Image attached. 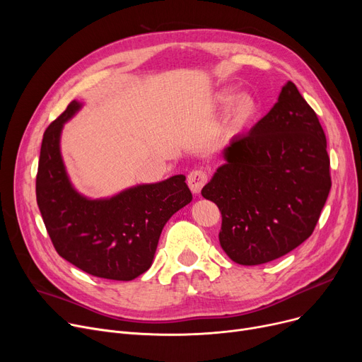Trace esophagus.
<instances>
[{
    "label": "esophagus",
    "instance_id": "34e87169",
    "mask_svg": "<svg viewBox=\"0 0 362 362\" xmlns=\"http://www.w3.org/2000/svg\"><path fill=\"white\" fill-rule=\"evenodd\" d=\"M208 182V176L204 170H192L187 175V185L194 194H199L204 185Z\"/></svg>",
    "mask_w": 362,
    "mask_h": 362
}]
</instances>
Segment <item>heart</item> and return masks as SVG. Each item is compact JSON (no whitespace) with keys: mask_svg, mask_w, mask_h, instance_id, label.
<instances>
[{"mask_svg":"<svg viewBox=\"0 0 362 362\" xmlns=\"http://www.w3.org/2000/svg\"><path fill=\"white\" fill-rule=\"evenodd\" d=\"M233 97L235 95L232 89L220 90L216 95L214 104L218 108H224L227 104H230ZM257 114H258V104L251 95L248 93L238 95L234 103L230 105L229 114H227V127H229V130L232 132H238L248 126L250 123H252L254 119L257 117Z\"/></svg>","mask_w":362,"mask_h":362,"instance_id":"obj_1","label":"heart"}]
</instances>
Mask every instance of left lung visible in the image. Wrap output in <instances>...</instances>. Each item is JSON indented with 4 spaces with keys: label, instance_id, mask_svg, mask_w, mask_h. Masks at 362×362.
Segmentation results:
<instances>
[{
    "label": "left lung",
    "instance_id": "8db88e82",
    "mask_svg": "<svg viewBox=\"0 0 362 362\" xmlns=\"http://www.w3.org/2000/svg\"><path fill=\"white\" fill-rule=\"evenodd\" d=\"M223 157L201 194L218 206V239L230 259L269 262L313 235L332 187L330 158L317 114L293 82Z\"/></svg>",
    "mask_w": 362,
    "mask_h": 362
}]
</instances>
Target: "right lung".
<instances>
[{
  "label": "right lung",
  "mask_w": 362,
  "mask_h": 362,
  "mask_svg": "<svg viewBox=\"0 0 362 362\" xmlns=\"http://www.w3.org/2000/svg\"><path fill=\"white\" fill-rule=\"evenodd\" d=\"M81 108L71 101L45 130L36 175V201L60 257L82 272L133 280L152 264L167 220L192 201L185 176L141 185L110 199L90 201L71 187L60 156V132Z\"/></svg>",
  "instance_id": "obj_1"
}]
</instances>
